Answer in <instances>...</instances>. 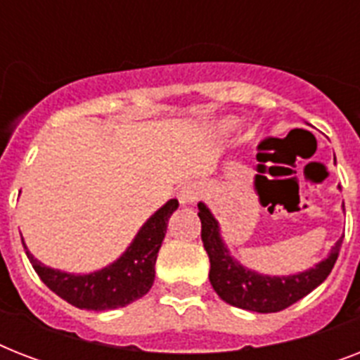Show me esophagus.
Masks as SVG:
<instances>
[{"instance_id": "34e87169", "label": "esophagus", "mask_w": 360, "mask_h": 360, "mask_svg": "<svg viewBox=\"0 0 360 360\" xmlns=\"http://www.w3.org/2000/svg\"><path fill=\"white\" fill-rule=\"evenodd\" d=\"M200 198H202V186L198 185V183H186V185L181 188L179 200L183 205H192V203H196Z\"/></svg>"}]
</instances>
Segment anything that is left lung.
<instances>
[{
	"label": "left lung",
	"instance_id": "1",
	"mask_svg": "<svg viewBox=\"0 0 360 360\" xmlns=\"http://www.w3.org/2000/svg\"><path fill=\"white\" fill-rule=\"evenodd\" d=\"M198 209H200L198 217L202 220L203 246L211 262L209 280L220 299L231 307L259 314L280 312L316 290L329 276L340 254L344 236L330 248L329 256L316 263L312 269L288 274V276L259 274L252 269L243 267L237 259H233L224 239L220 236L219 222L209 211L207 205L200 202Z\"/></svg>",
	"mask_w": 360,
	"mask_h": 360
}]
</instances>
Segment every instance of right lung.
<instances>
[{
	"instance_id": "obj_1",
	"label": "right lung",
	"mask_w": 360,
	"mask_h": 360,
	"mask_svg": "<svg viewBox=\"0 0 360 360\" xmlns=\"http://www.w3.org/2000/svg\"><path fill=\"white\" fill-rule=\"evenodd\" d=\"M177 207V200L164 203L157 213L147 219L129 248L114 263L89 274L65 273L46 267L33 257L24 239L22 245L42 282L63 301L82 310H114L134 302L151 290L158 250L168 230L169 217Z\"/></svg>"
}]
</instances>
